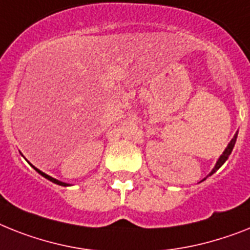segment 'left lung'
Masks as SVG:
<instances>
[{
    "label": "left lung",
    "instance_id": "left-lung-1",
    "mask_svg": "<svg viewBox=\"0 0 250 250\" xmlns=\"http://www.w3.org/2000/svg\"><path fill=\"white\" fill-rule=\"evenodd\" d=\"M236 138H238V133L235 134V135H234V138H232V139H231V142H230V143H229L228 148H226V149H225V152H224V153L221 154V157L218 158L217 164H216V166H214V168H213V170L211 171V174H209V175H212V174H213V172H216V171H217L218 168H220V167H221L222 165L225 164V161L228 160V158H229V156H230V154H231V152H232V148H234V146H235V142H236Z\"/></svg>",
    "mask_w": 250,
    "mask_h": 250
}]
</instances>
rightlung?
<instances>
[{
  "mask_svg": "<svg viewBox=\"0 0 250 250\" xmlns=\"http://www.w3.org/2000/svg\"><path fill=\"white\" fill-rule=\"evenodd\" d=\"M33 167H34V166H33ZM34 170H36V171H38L39 174L42 175L43 177H46V179H48L49 181H52V183H55V184H57V185H62V187H66V185H67V184H65V183H62V181H59V180H56V179H53V177L48 176V175H47V174H44V172H42V171H39L38 168H36V167H34Z\"/></svg>",
  "mask_w": 250,
  "mask_h": 250,
  "instance_id": "1",
  "label": "right lung"
}]
</instances>
